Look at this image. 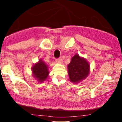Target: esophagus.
Masks as SVG:
<instances>
[{"instance_id":"1","label":"esophagus","mask_w":122,"mask_h":122,"mask_svg":"<svg viewBox=\"0 0 122 122\" xmlns=\"http://www.w3.org/2000/svg\"><path fill=\"white\" fill-rule=\"evenodd\" d=\"M56 62L57 63H58V64H62V60L61 59V58H57V59L56 60Z\"/></svg>"}]
</instances>
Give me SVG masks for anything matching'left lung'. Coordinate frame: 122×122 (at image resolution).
I'll list each match as a JSON object with an SVG mask.
<instances>
[{
	"instance_id": "left-lung-1",
	"label": "left lung",
	"mask_w": 122,
	"mask_h": 122,
	"mask_svg": "<svg viewBox=\"0 0 122 122\" xmlns=\"http://www.w3.org/2000/svg\"><path fill=\"white\" fill-rule=\"evenodd\" d=\"M68 70L70 81L74 83H78L89 75L90 68L88 61L76 54L72 57L68 65Z\"/></svg>"
}]
</instances>
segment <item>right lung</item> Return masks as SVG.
Segmentation results:
<instances>
[{"label": "right lung", "instance_id": "1", "mask_svg": "<svg viewBox=\"0 0 122 122\" xmlns=\"http://www.w3.org/2000/svg\"><path fill=\"white\" fill-rule=\"evenodd\" d=\"M31 71L33 72V76L40 82H42L43 81L46 80L49 73L48 66L42 60H40L38 62L33 65Z\"/></svg>", "mask_w": 122, "mask_h": 122}]
</instances>
